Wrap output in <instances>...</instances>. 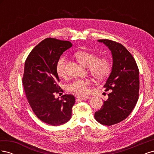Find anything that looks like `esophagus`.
I'll return each mask as SVG.
<instances>
[{
	"label": "esophagus",
	"instance_id": "1",
	"mask_svg": "<svg viewBox=\"0 0 154 154\" xmlns=\"http://www.w3.org/2000/svg\"><path fill=\"white\" fill-rule=\"evenodd\" d=\"M76 98L78 100H85L88 98V97L86 96H77Z\"/></svg>",
	"mask_w": 154,
	"mask_h": 154
}]
</instances>
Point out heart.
I'll use <instances>...</instances> for the list:
<instances>
[{
    "label": "heart",
    "mask_w": 154,
    "mask_h": 154,
    "mask_svg": "<svg viewBox=\"0 0 154 154\" xmlns=\"http://www.w3.org/2000/svg\"><path fill=\"white\" fill-rule=\"evenodd\" d=\"M75 57L83 66L88 68L91 75L97 80H103L110 73V63L109 60L105 58H97L96 54L88 51H79L75 54ZM66 57H62L58 60L57 63V72L61 78L66 76ZM90 85L89 79H76L68 83L66 85V90L73 94L83 95L88 92Z\"/></svg>",
    "instance_id": "1"
}]
</instances>
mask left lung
Wrapping results in <instances>:
<instances>
[{"instance_id": "left-lung-1", "label": "left lung", "mask_w": 154, "mask_h": 154, "mask_svg": "<svg viewBox=\"0 0 154 154\" xmlns=\"http://www.w3.org/2000/svg\"><path fill=\"white\" fill-rule=\"evenodd\" d=\"M111 51L112 67L104 87L110 91L94 118L102 125L110 126L127 118L139 97V69L136 61L124 46L110 40H98Z\"/></svg>"}]
</instances>
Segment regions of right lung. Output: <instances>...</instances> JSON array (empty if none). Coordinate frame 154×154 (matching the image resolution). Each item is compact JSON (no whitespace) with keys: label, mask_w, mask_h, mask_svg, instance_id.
Listing matches in <instances>:
<instances>
[{"label":"right lung","mask_w":154,"mask_h":154,"mask_svg":"<svg viewBox=\"0 0 154 154\" xmlns=\"http://www.w3.org/2000/svg\"><path fill=\"white\" fill-rule=\"evenodd\" d=\"M72 46L68 41L45 38L31 51L25 62L22 83L27 99L37 117L53 126L69 122L75 103L72 95L65 94L60 100L54 97L60 88L57 63Z\"/></svg>","instance_id":"obj_1"}]
</instances>
